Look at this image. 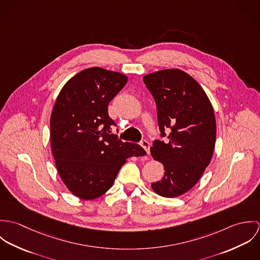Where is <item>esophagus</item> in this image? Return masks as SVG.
Here are the masks:
<instances>
[{
  "label": "esophagus",
  "instance_id": "34e87169",
  "mask_svg": "<svg viewBox=\"0 0 260 260\" xmlns=\"http://www.w3.org/2000/svg\"><path fill=\"white\" fill-rule=\"evenodd\" d=\"M140 145H141L143 148L145 149L147 155H150V144H149L148 140H146V139L141 140Z\"/></svg>",
  "mask_w": 260,
  "mask_h": 260
}]
</instances>
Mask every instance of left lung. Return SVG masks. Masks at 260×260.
Wrapping results in <instances>:
<instances>
[{
  "instance_id": "1",
  "label": "left lung",
  "mask_w": 260,
  "mask_h": 260,
  "mask_svg": "<svg viewBox=\"0 0 260 260\" xmlns=\"http://www.w3.org/2000/svg\"><path fill=\"white\" fill-rule=\"evenodd\" d=\"M143 81L156 103L160 136L167 137L151 147L165 170L151 186L161 196L176 197L195 185L210 163L216 140L214 111L200 85L179 69L146 75Z\"/></svg>"
}]
</instances>
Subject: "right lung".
I'll return each mask as SVG.
<instances>
[{
  "instance_id": "add662e5",
  "label": "right lung",
  "mask_w": 260,
  "mask_h": 260,
  "mask_svg": "<svg viewBox=\"0 0 260 260\" xmlns=\"http://www.w3.org/2000/svg\"><path fill=\"white\" fill-rule=\"evenodd\" d=\"M127 77L99 67L85 69L62 88L51 115V147L58 172L75 196L103 195L132 156H144L140 145L112 134L117 124L108 115L112 99Z\"/></svg>"
}]
</instances>
